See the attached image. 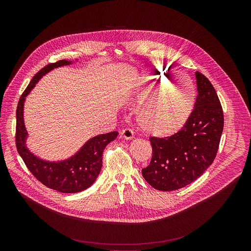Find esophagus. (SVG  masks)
Segmentation results:
<instances>
[{
  "label": "esophagus",
  "mask_w": 251,
  "mask_h": 251,
  "mask_svg": "<svg viewBox=\"0 0 251 251\" xmlns=\"http://www.w3.org/2000/svg\"><path fill=\"white\" fill-rule=\"evenodd\" d=\"M121 137L125 140H131L134 138V132L130 128H125L121 131Z\"/></svg>",
  "instance_id": "esophagus-1"
}]
</instances>
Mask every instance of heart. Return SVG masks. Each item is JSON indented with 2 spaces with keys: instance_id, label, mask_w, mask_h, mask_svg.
<instances>
[{
  "instance_id": "obj_1",
  "label": "heart",
  "mask_w": 251,
  "mask_h": 251,
  "mask_svg": "<svg viewBox=\"0 0 251 251\" xmlns=\"http://www.w3.org/2000/svg\"><path fill=\"white\" fill-rule=\"evenodd\" d=\"M158 67H149L140 75L135 99L140 103L136 121L146 134L168 137L180 131L190 118L196 102L193 81L183 74L167 75Z\"/></svg>"
}]
</instances>
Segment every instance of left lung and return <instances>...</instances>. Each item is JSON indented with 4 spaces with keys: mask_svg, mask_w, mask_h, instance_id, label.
Here are the masks:
<instances>
[{
    "mask_svg": "<svg viewBox=\"0 0 251 251\" xmlns=\"http://www.w3.org/2000/svg\"><path fill=\"white\" fill-rule=\"evenodd\" d=\"M198 97L184 127L176 134L151 137L152 159L142 170L149 185L159 191H175L200 177L217 156L224 129V112L210 81L196 71Z\"/></svg>",
    "mask_w": 251,
    "mask_h": 251,
    "instance_id": "8db88e82",
    "label": "left lung"
}]
</instances>
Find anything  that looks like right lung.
Instances as JSON below:
<instances>
[{
  "mask_svg": "<svg viewBox=\"0 0 251 251\" xmlns=\"http://www.w3.org/2000/svg\"><path fill=\"white\" fill-rule=\"evenodd\" d=\"M71 63L73 61L63 59L50 63L41 69L32 77L22 94L17 107L16 145L20 156L38 181L50 189L64 194L82 192L95 182L101 171L103 151L118 136L117 131L97 135L89 139L76 154L66 160L57 162L43 160L30 153L27 149L25 144L27 132L24 122V104L25 97L38 81L50 70Z\"/></svg>",
  "mask_w": 251,
  "mask_h": 251,
  "instance_id": "right-lung-1",
  "label": "right lung"
}]
</instances>
